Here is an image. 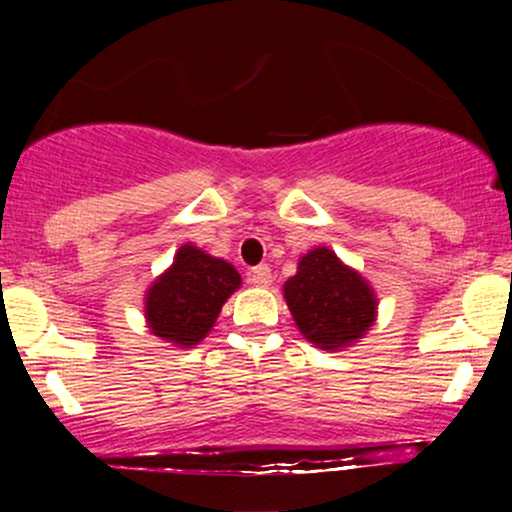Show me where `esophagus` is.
Wrapping results in <instances>:
<instances>
[{"instance_id":"esophagus-1","label":"esophagus","mask_w":512,"mask_h":512,"mask_svg":"<svg viewBox=\"0 0 512 512\" xmlns=\"http://www.w3.org/2000/svg\"><path fill=\"white\" fill-rule=\"evenodd\" d=\"M249 282L258 286V289H265V286L272 284V272L268 265H256L254 270L249 272Z\"/></svg>"}]
</instances>
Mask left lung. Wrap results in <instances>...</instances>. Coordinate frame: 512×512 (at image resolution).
<instances>
[{
	"label": "left lung",
	"instance_id": "obj_1",
	"mask_svg": "<svg viewBox=\"0 0 512 512\" xmlns=\"http://www.w3.org/2000/svg\"><path fill=\"white\" fill-rule=\"evenodd\" d=\"M284 300L300 335L328 352L352 347L377 319L373 286L328 247L300 256L296 275L284 282Z\"/></svg>",
	"mask_w": 512,
	"mask_h": 512
}]
</instances>
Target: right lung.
<instances>
[{"label": "right lung", "mask_w": 512, "mask_h": 512, "mask_svg": "<svg viewBox=\"0 0 512 512\" xmlns=\"http://www.w3.org/2000/svg\"><path fill=\"white\" fill-rule=\"evenodd\" d=\"M240 286L242 277L233 263L191 242L181 244L170 268L160 272L144 293L146 326L172 347L200 345Z\"/></svg>", "instance_id": "1"}]
</instances>
